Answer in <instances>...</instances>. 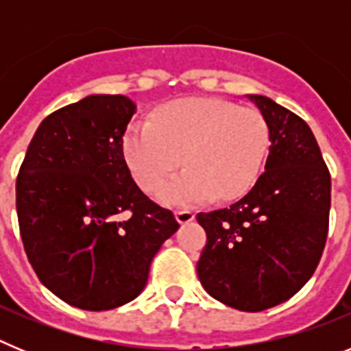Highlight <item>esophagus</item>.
<instances>
[{"label": "esophagus", "mask_w": 351, "mask_h": 351, "mask_svg": "<svg viewBox=\"0 0 351 351\" xmlns=\"http://www.w3.org/2000/svg\"><path fill=\"white\" fill-rule=\"evenodd\" d=\"M176 218H178V221L181 223V225H184V223L193 221L195 213L190 209H179V210H176Z\"/></svg>", "instance_id": "1"}]
</instances>
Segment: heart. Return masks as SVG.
I'll list each match as a JSON object with an SVG mask.
<instances>
[{"label": "heart", "mask_w": 351, "mask_h": 351, "mask_svg": "<svg viewBox=\"0 0 351 351\" xmlns=\"http://www.w3.org/2000/svg\"><path fill=\"white\" fill-rule=\"evenodd\" d=\"M269 149V125L255 108L186 98L158 108L153 123L135 121L123 137L133 179L154 191L184 161L188 169L158 190L169 206L234 200L251 190Z\"/></svg>", "instance_id": "heart-1"}]
</instances>
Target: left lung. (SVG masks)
Instances as JSON below:
<instances>
[{"instance_id": "obj_1", "label": "left lung", "mask_w": 351, "mask_h": 351, "mask_svg": "<svg viewBox=\"0 0 351 351\" xmlns=\"http://www.w3.org/2000/svg\"><path fill=\"white\" fill-rule=\"evenodd\" d=\"M246 96L269 125L265 172L230 207L197 214L207 234L197 274L210 297L255 313L295 295L318 267L330 173L306 121L267 96Z\"/></svg>"}]
</instances>
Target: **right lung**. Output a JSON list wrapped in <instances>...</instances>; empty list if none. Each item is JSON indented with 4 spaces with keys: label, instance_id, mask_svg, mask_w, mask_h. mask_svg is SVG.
Here are the masks:
<instances>
[{
    "label": "right lung",
    "instance_id": "add662e5",
    "mask_svg": "<svg viewBox=\"0 0 351 351\" xmlns=\"http://www.w3.org/2000/svg\"><path fill=\"white\" fill-rule=\"evenodd\" d=\"M137 107L91 95L40 123L15 184L19 228L43 287L70 306L107 311L144 290L179 228L132 179L123 137Z\"/></svg>",
    "mask_w": 351,
    "mask_h": 351
}]
</instances>
